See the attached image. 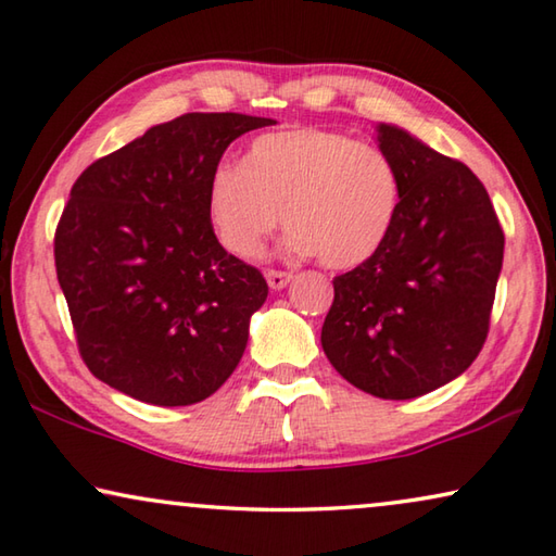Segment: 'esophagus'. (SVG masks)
Segmentation results:
<instances>
[{
    "instance_id": "obj_1",
    "label": "esophagus",
    "mask_w": 556,
    "mask_h": 556,
    "mask_svg": "<svg viewBox=\"0 0 556 556\" xmlns=\"http://www.w3.org/2000/svg\"><path fill=\"white\" fill-rule=\"evenodd\" d=\"M267 285H269V289H275V291H279V289H285L289 281H291V271H281V269H267Z\"/></svg>"
}]
</instances>
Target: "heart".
Returning <instances> with one entry per match:
<instances>
[{"label":"heart","instance_id":"b5f03b06","mask_svg":"<svg viewBox=\"0 0 556 556\" xmlns=\"http://www.w3.org/2000/svg\"><path fill=\"white\" fill-rule=\"evenodd\" d=\"M401 211V175L381 148L326 128L255 138L245 163H218L206 214L220 245L252 260L281 224L285 248L330 269L365 265L387 243Z\"/></svg>","mask_w":556,"mask_h":556}]
</instances>
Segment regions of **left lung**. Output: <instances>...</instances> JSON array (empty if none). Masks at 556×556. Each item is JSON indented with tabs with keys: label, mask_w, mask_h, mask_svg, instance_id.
<instances>
[{
	"label": "left lung",
	"mask_w": 556,
	"mask_h": 556,
	"mask_svg": "<svg viewBox=\"0 0 556 556\" xmlns=\"http://www.w3.org/2000/svg\"><path fill=\"white\" fill-rule=\"evenodd\" d=\"M377 140L401 175V211L377 255L332 279L320 345L352 387L406 401L477 359L506 238L467 165L391 124Z\"/></svg>",
	"instance_id": "1"
}]
</instances>
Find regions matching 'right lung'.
Returning a JSON list of instances; mask_svg holds the SVG:
<instances>
[{
    "label": "right lung",
    "instance_id": "obj_1",
    "mask_svg": "<svg viewBox=\"0 0 556 556\" xmlns=\"http://www.w3.org/2000/svg\"><path fill=\"white\" fill-rule=\"evenodd\" d=\"M271 118L185 114L99 157L55 230V269L85 365L153 406H191L233 375L262 271L228 255L206 214L226 148Z\"/></svg>",
    "mask_w": 556,
    "mask_h": 556
}]
</instances>
